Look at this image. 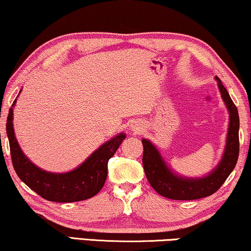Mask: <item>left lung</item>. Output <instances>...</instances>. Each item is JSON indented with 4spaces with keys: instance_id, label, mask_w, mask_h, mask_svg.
Wrapping results in <instances>:
<instances>
[{
    "instance_id": "1",
    "label": "left lung",
    "mask_w": 251,
    "mask_h": 251,
    "mask_svg": "<svg viewBox=\"0 0 251 251\" xmlns=\"http://www.w3.org/2000/svg\"><path fill=\"white\" fill-rule=\"evenodd\" d=\"M222 98L230 111L226 147L223 158L209 175L202 178H183L175 175L166 166L158 150L150 141L142 140L143 168L150 185L160 196L173 200H196L211 196L217 191L234 169L239 158V114L221 79L216 76Z\"/></svg>"
}]
</instances>
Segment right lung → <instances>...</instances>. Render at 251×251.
<instances>
[{
	"instance_id": "add662e5",
	"label": "right lung",
	"mask_w": 251,
	"mask_h": 251,
	"mask_svg": "<svg viewBox=\"0 0 251 251\" xmlns=\"http://www.w3.org/2000/svg\"><path fill=\"white\" fill-rule=\"evenodd\" d=\"M13 101L6 119V134L10 143V153L13 168L19 178L38 196L54 202H75L90 199L103 188L108 174V161L125 140L119 134L94 151L79 167L65 174H54L42 171L21 151L13 130Z\"/></svg>"
}]
</instances>
